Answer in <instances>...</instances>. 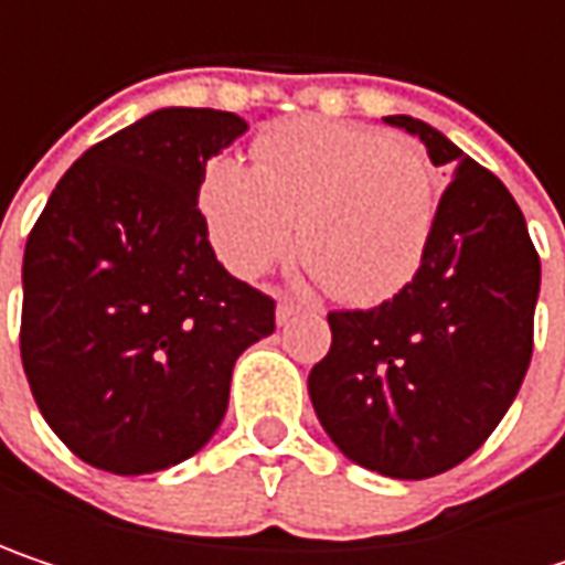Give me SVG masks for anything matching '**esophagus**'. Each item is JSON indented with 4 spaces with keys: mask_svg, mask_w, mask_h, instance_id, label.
Wrapping results in <instances>:
<instances>
[{
    "mask_svg": "<svg viewBox=\"0 0 565 565\" xmlns=\"http://www.w3.org/2000/svg\"><path fill=\"white\" fill-rule=\"evenodd\" d=\"M297 313H300V307H297V303H290V300H281V303H278V323H281V327L284 323H290Z\"/></svg>",
    "mask_w": 565,
    "mask_h": 565,
    "instance_id": "1",
    "label": "esophagus"
}]
</instances>
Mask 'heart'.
<instances>
[{
    "label": "heart",
    "mask_w": 565,
    "mask_h": 565,
    "mask_svg": "<svg viewBox=\"0 0 565 565\" xmlns=\"http://www.w3.org/2000/svg\"><path fill=\"white\" fill-rule=\"evenodd\" d=\"M215 255L258 278L297 245L347 303H383L415 278L438 212L425 150L398 134L294 120L255 143V167L215 157L199 182Z\"/></svg>",
    "instance_id": "obj_1"
}]
</instances>
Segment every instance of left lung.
I'll list each match as a JSON object with an SVG mask.
<instances>
[{"label":"left lung","instance_id":"8db88e82","mask_svg":"<svg viewBox=\"0 0 565 565\" xmlns=\"http://www.w3.org/2000/svg\"><path fill=\"white\" fill-rule=\"evenodd\" d=\"M451 170L425 258L393 300L333 310L307 390L330 441L360 468L422 481L475 455L533 356L540 258L508 185L425 120L383 117Z\"/></svg>","mask_w":565,"mask_h":565}]
</instances>
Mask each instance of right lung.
Here are the masks:
<instances>
[{
	"label": "right lung",
	"mask_w": 565,
	"mask_h": 565,
	"mask_svg": "<svg viewBox=\"0 0 565 565\" xmlns=\"http://www.w3.org/2000/svg\"><path fill=\"white\" fill-rule=\"evenodd\" d=\"M248 124L163 107L61 175L22 262V366L57 438L90 468L153 475L225 418L235 360L275 300L209 245L199 182Z\"/></svg>",
	"instance_id": "1"
}]
</instances>
